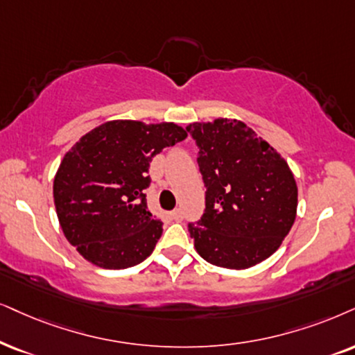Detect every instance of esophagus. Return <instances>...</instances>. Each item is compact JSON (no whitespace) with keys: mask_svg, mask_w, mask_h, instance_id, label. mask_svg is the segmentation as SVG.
<instances>
[{"mask_svg":"<svg viewBox=\"0 0 355 355\" xmlns=\"http://www.w3.org/2000/svg\"><path fill=\"white\" fill-rule=\"evenodd\" d=\"M170 218H172L173 221L180 223L182 219H183V213H182V209H173L172 213H170Z\"/></svg>","mask_w":355,"mask_h":355,"instance_id":"esophagus-1","label":"esophagus"}]
</instances>
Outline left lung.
<instances>
[{"label":"left lung","mask_w":355,"mask_h":355,"mask_svg":"<svg viewBox=\"0 0 355 355\" xmlns=\"http://www.w3.org/2000/svg\"><path fill=\"white\" fill-rule=\"evenodd\" d=\"M200 147L206 208L190 224L195 249L216 267L244 270L280 248L297 218L298 187L280 152L242 121L187 125Z\"/></svg>","instance_id":"obj_1"}]
</instances>
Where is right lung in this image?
Here are the masks:
<instances>
[{
  "label": "right lung",
  "instance_id": "1",
  "mask_svg": "<svg viewBox=\"0 0 355 355\" xmlns=\"http://www.w3.org/2000/svg\"><path fill=\"white\" fill-rule=\"evenodd\" d=\"M188 136L175 123L113 119L80 137L53 178L67 241L93 266L119 270L149 257L162 221L147 209L150 160Z\"/></svg>",
  "mask_w": 355,
  "mask_h": 355
}]
</instances>
